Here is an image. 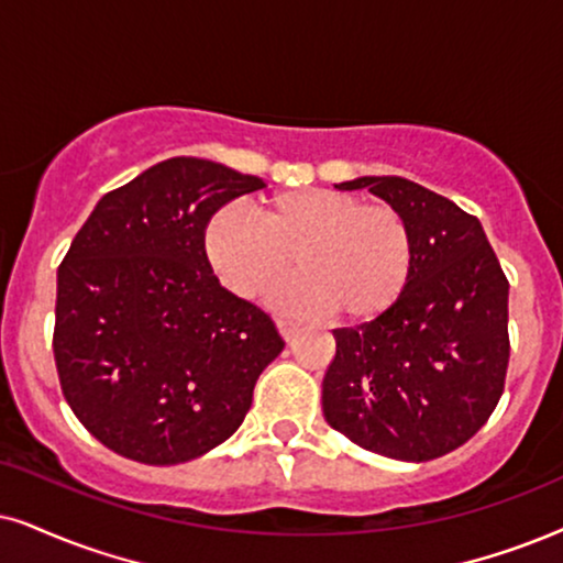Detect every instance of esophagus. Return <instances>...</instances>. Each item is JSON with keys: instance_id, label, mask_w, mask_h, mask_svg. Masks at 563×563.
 <instances>
[{"instance_id": "obj_1", "label": "esophagus", "mask_w": 563, "mask_h": 563, "mask_svg": "<svg viewBox=\"0 0 563 563\" xmlns=\"http://www.w3.org/2000/svg\"><path fill=\"white\" fill-rule=\"evenodd\" d=\"M277 330H280V334H283V340H294L296 338V332H298V324L296 322H290V319H286V317H280L277 319Z\"/></svg>"}]
</instances>
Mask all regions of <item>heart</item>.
Here are the masks:
<instances>
[{
	"instance_id": "b5f03b06",
	"label": "heart",
	"mask_w": 563,
	"mask_h": 563,
	"mask_svg": "<svg viewBox=\"0 0 563 563\" xmlns=\"http://www.w3.org/2000/svg\"><path fill=\"white\" fill-rule=\"evenodd\" d=\"M260 221L220 208L205 225V260L231 294L257 298L296 265L275 303L306 314L338 311L347 322L384 314L402 296L416 262L408 218L393 205L334 189L269 197Z\"/></svg>"
}]
</instances>
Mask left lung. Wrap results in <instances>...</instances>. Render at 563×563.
<instances>
[{"label":"left lung","mask_w":563,"mask_h":563,"mask_svg":"<svg viewBox=\"0 0 563 563\" xmlns=\"http://www.w3.org/2000/svg\"><path fill=\"white\" fill-rule=\"evenodd\" d=\"M408 218L416 262L384 314L334 330L322 382L324 421L353 444L429 462L475 437L504 393L509 366V283L478 218L402 179L361 176Z\"/></svg>","instance_id":"left-lung-1"}]
</instances>
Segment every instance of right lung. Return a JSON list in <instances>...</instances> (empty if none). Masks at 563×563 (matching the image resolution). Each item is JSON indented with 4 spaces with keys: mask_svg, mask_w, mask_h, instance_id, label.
Segmentation results:
<instances>
[{
    "mask_svg": "<svg viewBox=\"0 0 563 563\" xmlns=\"http://www.w3.org/2000/svg\"><path fill=\"white\" fill-rule=\"evenodd\" d=\"M267 187L168 158L98 199L56 273L54 361L69 408L111 452L179 465L244 423L283 338L205 260V225Z\"/></svg>",
    "mask_w": 563,
    "mask_h": 563,
    "instance_id": "right-lung-1",
    "label": "right lung"
}]
</instances>
